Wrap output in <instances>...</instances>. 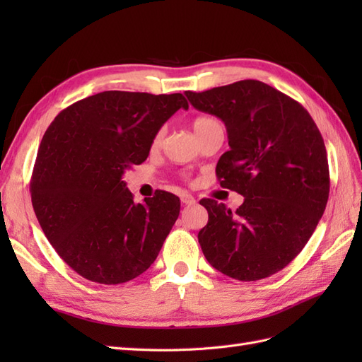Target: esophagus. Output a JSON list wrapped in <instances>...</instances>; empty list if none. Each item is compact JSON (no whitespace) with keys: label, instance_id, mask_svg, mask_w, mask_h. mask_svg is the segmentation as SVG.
I'll return each mask as SVG.
<instances>
[{"label":"esophagus","instance_id":"obj_1","mask_svg":"<svg viewBox=\"0 0 362 362\" xmlns=\"http://www.w3.org/2000/svg\"><path fill=\"white\" fill-rule=\"evenodd\" d=\"M180 201H182L183 205H194L196 204V199L191 194H187V193L180 196Z\"/></svg>","mask_w":362,"mask_h":362}]
</instances>
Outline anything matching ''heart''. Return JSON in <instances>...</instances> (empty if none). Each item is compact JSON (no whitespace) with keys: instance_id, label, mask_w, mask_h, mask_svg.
<instances>
[{"instance_id":"b5f03b06","label":"heart","mask_w":362,"mask_h":362,"mask_svg":"<svg viewBox=\"0 0 362 362\" xmlns=\"http://www.w3.org/2000/svg\"><path fill=\"white\" fill-rule=\"evenodd\" d=\"M216 126H222V124H221L218 119L209 118V117L197 118L194 121V124H193L196 134H201V132H204V130L211 129V127H216ZM161 138H163V130H158V132L156 134V136H153V144H158L161 141Z\"/></svg>"}]
</instances>
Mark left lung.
Segmentation results:
<instances>
[{
	"mask_svg": "<svg viewBox=\"0 0 362 362\" xmlns=\"http://www.w3.org/2000/svg\"><path fill=\"white\" fill-rule=\"evenodd\" d=\"M185 95L194 109L224 121L230 151L221 156L216 175L221 187L244 196L236 211L202 199L209 211L197 235L204 255L235 280L271 276L302 252L325 211L324 138L302 105L264 82Z\"/></svg>",
	"mask_w": 362,
	"mask_h": 362,
	"instance_id": "8db88e82",
	"label": "left lung"
}]
</instances>
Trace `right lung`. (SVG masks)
<instances>
[{"mask_svg":"<svg viewBox=\"0 0 362 362\" xmlns=\"http://www.w3.org/2000/svg\"><path fill=\"white\" fill-rule=\"evenodd\" d=\"M179 109H188L180 93L103 91L66 107L45 132L30 199L45 236L83 279L126 283L156 261L180 201L157 191L135 204L122 175L148 158Z\"/></svg>","mask_w":362,"mask_h":362,"instance_id":"1","label":"right lung"}]
</instances>
